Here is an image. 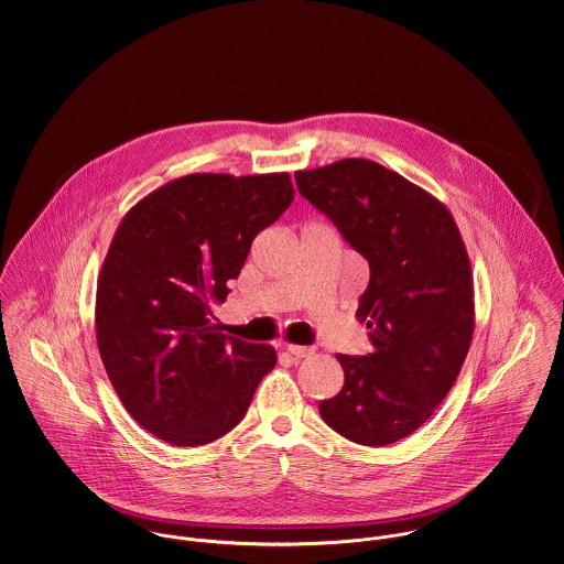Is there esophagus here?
Here are the masks:
<instances>
[{"label":"esophagus","mask_w":564,"mask_h":564,"mask_svg":"<svg viewBox=\"0 0 564 564\" xmlns=\"http://www.w3.org/2000/svg\"><path fill=\"white\" fill-rule=\"evenodd\" d=\"M284 349H286L291 356H295V358H308V356H313V354H315V347L293 345V343H286V345H284Z\"/></svg>","instance_id":"obj_1"}]
</instances>
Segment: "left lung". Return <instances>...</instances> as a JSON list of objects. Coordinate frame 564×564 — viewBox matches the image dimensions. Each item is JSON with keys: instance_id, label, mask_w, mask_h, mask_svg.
I'll return each mask as SVG.
<instances>
[{"instance_id": "left-lung-1", "label": "left lung", "mask_w": 564, "mask_h": 564, "mask_svg": "<svg viewBox=\"0 0 564 564\" xmlns=\"http://www.w3.org/2000/svg\"><path fill=\"white\" fill-rule=\"evenodd\" d=\"M295 180L369 262L356 317L373 351L336 354L345 382L319 412L358 445H391L432 416L467 358L476 325L467 247L441 199L378 162L343 159Z\"/></svg>"}]
</instances>
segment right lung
<instances>
[{
	"instance_id": "right-lung-1",
	"label": "right lung",
	"mask_w": 564,
	"mask_h": 564,
	"mask_svg": "<svg viewBox=\"0 0 564 564\" xmlns=\"http://www.w3.org/2000/svg\"><path fill=\"white\" fill-rule=\"evenodd\" d=\"M293 195L286 171L191 173L121 219L97 278L95 332L112 389L150 434L177 447L213 443L275 367L271 345L226 336L213 306Z\"/></svg>"
}]
</instances>
